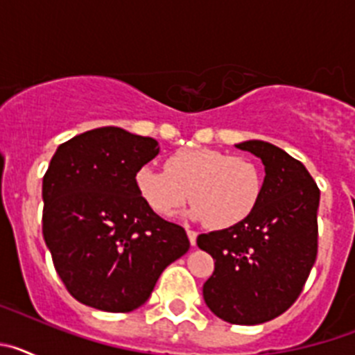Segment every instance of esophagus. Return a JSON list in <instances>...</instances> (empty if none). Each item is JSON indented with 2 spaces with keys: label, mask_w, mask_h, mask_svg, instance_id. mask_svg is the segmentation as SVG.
Masks as SVG:
<instances>
[{
  "label": "esophagus",
  "mask_w": 355,
  "mask_h": 355,
  "mask_svg": "<svg viewBox=\"0 0 355 355\" xmlns=\"http://www.w3.org/2000/svg\"><path fill=\"white\" fill-rule=\"evenodd\" d=\"M187 234H188V240H190V243H192V245H196V243H197V233H196V231H192V229H187Z\"/></svg>",
  "instance_id": "esophagus-1"
}]
</instances>
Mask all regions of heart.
I'll use <instances>...</instances> for the list:
<instances>
[{
  "mask_svg": "<svg viewBox=\"0 0 355 355\" xmlns=\"http://www.w3.org/2000/svg\"><path fill=\"white\" fill-rule=\"evenodd\" d=\"M140 197L162 216H172L187 197L190 216L213 229L240 224L263 190V171L249 156L216 149H183L168 156L165 171L144 165L135 175Z\"/></svg>",
  "mask_w": 355,
  "mask_h": 355,
  "instance_id": "1",
  "label": "heart"
}]
</instances>
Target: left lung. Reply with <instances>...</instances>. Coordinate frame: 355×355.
Here are the masks:
<instances>
[{"label": "left lung", "mask_w": 355, "mask_h": 355, "mask_svg": "<svg viewBox=\"0 0 355 355\" xmlns=\"http://www.w3.org/2000/svg\"><path fill=\"white\" fill-rule=\"evenodd\" d=\"M265 165L261 197L245 220L197 236L215 261L202 286L213 315L258 325L297 300L318 252L320 190L299 159L263 140L236 144Z\"/></svg>", "instance_id": "8db88e82"}]
</instances>
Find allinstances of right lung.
Returning a JSON list of instances; mask_svg holds the SVG:
<instances>
[{"mask_svg":"<svg viewBox=\"0 0 355 355\" xmlns=\"http://www.w3.org/2000/svg\"><path fill=\"white\" fill-rule=\"evenodd\" d=\"M158 153L155 139L106 126L53 155L42 180V234L56 274L85 306L133 311L190 249L187 231L156 215L135 184Z\"/></svg>","mask_w":355,"mask_h":355,"instance_id":"right-lung-1","label":"right lung"}]
</instances>
